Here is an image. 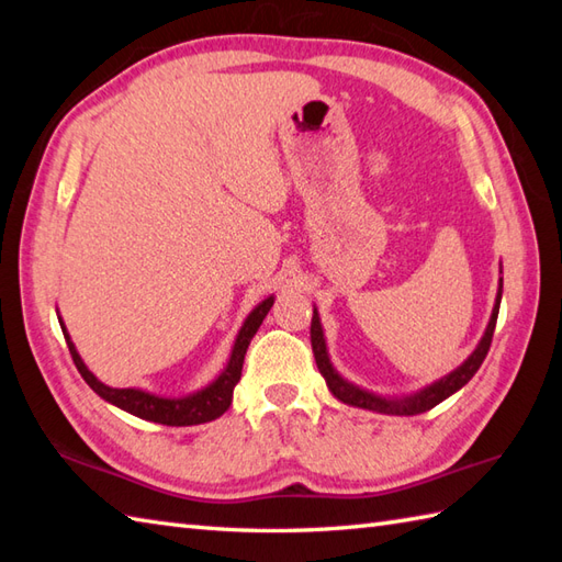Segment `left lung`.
Listing matches in <instances>:
<instances>
[{
  "instance_id": "1",
  "label": "left lung",
  "mask_w": 562,
  "mask_h": 562,
  "mask_svg": "<svg viewBox=\"0 0 562 562\" xmlns=\"http://www.w3.org/2000/svg\"><path fill=\"white\" fill-rule=\"evenodd\" d=\"M503 272V270H499ZM499 302H503V278H499V288H497V296H495V306L491 321H487L483 338L475 345V350L465 357V360L453 369V372L445 374L441 379L432 381V384L423 386L420 391L415 393H405V396H381V393L367 391L362 386L352 384V381L345 379L336 367H333L330 357H328V345H326V336H324V326H321V316L314 306V318H312V348H314V357L318 364L321 376L326 379V386L330 389L333 396L338 401L355 405V408H364V411H374V413H384V415H417V413H427L429 408H435L441 401H447L451 393H457L459 389H463L469 384L471 376L479 372V367L483 364L487 350H491L493 342V333H495V324H497V314H499Z\"/></svg>"
}]
</instances>
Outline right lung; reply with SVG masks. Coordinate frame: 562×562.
I'll return each mask as SVG.
<instances>
[{
    "label": "right lung",
    "mask_w": 562,
    "mask_h": 562,
    "mask_svg": "<svg viewBox=\"0 0 562 562\" xmlns=\"http://www.w3.org/2000/svg\"><path fill=\"white\" fill-rule=\"evenodd\" d=\"M272 302H274V296L270 294L268 300H262L254 308V312L246 316L244 326L238 328V336L234 340L229 360H226L220 376L210 381L207 386H202L193 393H186V396H178V398L159 396V393H151L145 389H113L109 384H103V381L93 374L87 364H83L81 355L77 352V345L71 342L69 333L65 328L63 316L57 314V321H59V328H63V333H65L69 355H71V360H75L79 374L93 391L99 393L103 401H109L111 405H115V408H121L130 415L142 417V420L171 425V427H186V425H202V423L217 420V417L224 415L226 408H229L232 398H234V386L238 384V379H241L244 357H246V350L250 345V338L256 336V330L260 328L262 318L268 316Z\"/></svg>",
    "instance_id": "add662e5"
}]
</instances>
